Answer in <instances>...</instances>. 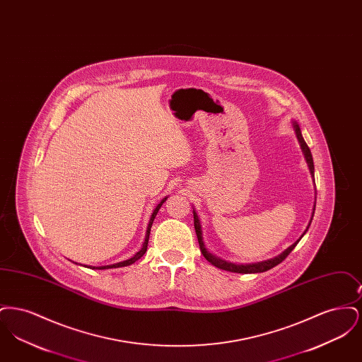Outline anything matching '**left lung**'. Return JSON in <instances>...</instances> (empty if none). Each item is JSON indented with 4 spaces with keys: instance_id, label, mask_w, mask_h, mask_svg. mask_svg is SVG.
I'll list each match as a JSON object with an SVG mask.
<instances>
[{
    "instance_id": "8db88e82",
    "label": "left lung",
    "mask_w": 362,
    "mask_h": 362,
    "mask_svg": "<svg viewBox=\"0 0 362 362\" xmlns=\"http://www.w3.org/2000/svg\"><path fill=\"white\" fill-rule=\"evenodd\" d=\"M293 127H294L296 137H297L298 142H300L301 151H303L304 157H305V161H307V164H308V168H310L312 179H313V182H315V167H313V158H312V153H310V148H308L307 142L304 141V138L301 136V130H300V127H298V124H297L296 122H293ZM315 206H316V204L313 205L312 217H313V213H315ZM192 213H194V228H195V232H197V238H198V243H199V248H201L202 255H204L205 259L209 260L213 266H216V267H218V269H221V270H225V272L240 273V274L263 273V272H267V270H270V269L276 267V264H279L282 260H285V258L292 252L293 248L297 245V243H298V241L301 240V238L305 235V232L308 230L310 223H312V217H310V224L307 226L305 232L301 235V238H300L298 240L296 241V243H293L291 247H288L282 254H279V255L276 257V258L269 259V260H264V262H259V263H252V264H236V263H230V262H226V260H223V259L217 258V257L211 255V254L207 251L206 247H205V243H204V239H202V228H201V223H199L198 214L195 213V210H192Z\"/></svg>"
}]
</instances>
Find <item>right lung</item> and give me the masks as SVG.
<instances>
[{
  "label": "right lung",
  "mask_w": 362,
  "mask_h": 362,
  "mask_svg": "<svg viewBox=\"0 0 362 362\" xmlns=\"http://www.w3.org/2000/svg\"><path fill=\"white\" fill-rule=\"evenodd\" d=\"M167 201V197L156 206L155 210H153V213H152V216H151V220H149V224H148V228H146V235H145V241H144V244H142V248L138 251L137 254L133 257V258L127 259V260H123V262H119V263H115V264H110V266H102V267H96V269H99V270H104V269H117V267H124V266H130V264H133L136 260L141 258L145 252H146V248H148V241H149V235H151V228H152V224H153V220H155L156 214H157V211L160 210V207L161 205L164 204ZM95 269V267H93Z\"/></svg>",
  "instance_id": "right-lung-1"
}]
</instances>
